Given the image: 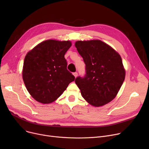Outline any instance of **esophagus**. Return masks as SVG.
Listing matches in <instances>:
<instances>
[{
  "instance_id": "esophagus-1",
  "label": "esophagus",
  "mask_w": 149,
  "mask_h": 149,
  "mask_svg": "<svg viewBox=\"0 0 149 149\" xmlns=\"http://www.w3.org/2000/svg\"><path fill=\"white\" fill-rule=\"evenodd\" d=\"M73 75H74V77L76 78V77H77V75H78V73H77V72H74V73H73Z\"/></svg>"
}]
</instances>
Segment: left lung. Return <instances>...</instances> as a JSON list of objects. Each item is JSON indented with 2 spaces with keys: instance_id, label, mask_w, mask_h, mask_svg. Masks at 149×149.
I'll use <instances>...</instances> for the list:
<instances>
[{
  "instance_id": "1",
  "label": "left lung",
  "mask_w": 149,
  "mask_h": 149,
  "mask_svg": "<svg viewBox=\"0 0 149 149\" xmlns=\"http://www.w3.org/2000/svg\"><path fill=\"white\" fill-rule=\"evenodd\" d=\"M76 48L86 65L84 77L75 82L90 104L99 107L115 98L125 79V69L120 54L99 40L77 41Z\"/></svg>"
}]
</instances>
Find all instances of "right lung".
<instances>
[{
    "label": "right lung",
    "instance_id": "1",
    "mask_svg": "<svg viewBox=\"0 0 149 149\" xmlns=\"http://www.w3.org/2000/svg\"><path fill=\"white\" fill-rule=\"evenodd\" d=\"M70 41L48 40L26 55L22 77L25 86L36 101L49 104L57 100L75 77L67 69L65 53Z\"/></svg>",
    "mask_w": 149,
    "mask_h": 149
}]
</instances>
